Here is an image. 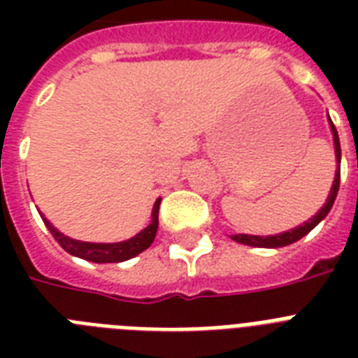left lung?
<instances>
[{
	"instance_id": "obj_1",
	"label": "left lung",
	"mask_w": 358,
	"mask_h": 358,
	"mask_svg": "<svg viewBox=\"0 0 358 358\" xmlns=\"http://www.w3.org/2000/svg\"><path fill=\"white\" fill-rule=\"evenodd\" d=\"M329 124H331V129H333V139H334V152H336V163H338V169H336V174H334V182L333 187H331V193L327 196V202L323 204L322 210L314 215L312 219H308L306 223L295 227V229L288 230V232H282V234H275V236H249V234H234L232 239L238 241V243L250 245V247H267V249H277V247H286L289 243H295L297 239H301L303 236H306L310 232L317 223H322L323 219L327 217V213L331 212V208L334 204V199L338 195V187H340V157H342V152H340V139H338V131L334 128L333 120L329 119Z\"/></svg>"
}]
</instances>
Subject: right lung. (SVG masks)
<instances>
[{"instance_id":"add662e5","label":"right lung","mask_w":358,"mask_h":358,"mask_svg":"<svg viewBox=\"0 0 358 358\" xmlns=\"http://www.w3.org/2000/svg\"><path fill=\"white\" fill-rule=\"evenodd\" d=\"M159 202H162V199H157L154 208H152L150 224L146 229L141 230L137 236L126 239V241H120V243H87V241H78V239H72L69 236L61 234L48 219H44V224L52 232L55 241L72 256H78V258H83V260L89 262H96V264H115V262L129 260V258L141 255L143 250L150 247L157 232Z\"/></svg>"}]
</instances>
